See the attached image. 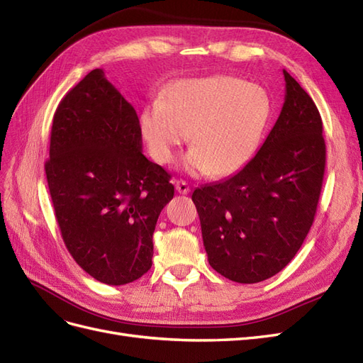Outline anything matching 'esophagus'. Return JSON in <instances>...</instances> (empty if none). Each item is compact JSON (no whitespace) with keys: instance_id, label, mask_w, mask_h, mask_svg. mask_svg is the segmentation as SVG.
<instances>
[{"instance_id":"obj_1","label":"esophagus","mask_w":363,"mask_h":363,"mask_svg":"<svg viewBox=\"0 0 363 363\" xmlns=\"http://www.w3.org/2000/svg\"><path fill=\"white\" fill-rule=\"evenodd\" d=\"M177 190L181 194H189L190 193V185L185 181H177Z\"/></svg>"}]
</instances>
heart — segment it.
<instances>
[{
	"mask_svg": "<svg viewBox=\"0 0 363 363\" xmlns=\"http://www.w3.org/2000/svg\"><path fill=\"white\" fill-rule=\"evenodd\" d=\"M270 102L265 91L230 75L184 79L164 101L143 108L140 128L152 158L170 164L189 140L182 167L225 178L242 169L258 149ZM192 135H189V131Z\"/></svg>",
	"mask_w": 363,
	"mask_h": 363,
	"instance_id": "1",
	"label": "heart"
}]
</instances>
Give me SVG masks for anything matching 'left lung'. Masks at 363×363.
<instances>
[{
  "mask_svg": "<svg viewBox=\"0 0 363 363\" xmlns=\"http://www.w3.org/2000/svg\"><path fill=\"white\" fill-rule=\"evenodd\" d=\"M282 111L264 145L233 177L196 189L208 262L238 284H256L291 262L313 223L325 169L317 105L284 71Z\"/></svg>",
  "mask_w": 363,
  "mask_h": 363,
  "instance_id": "8db88e82",
  "label": "left lung"
}]
</instances>
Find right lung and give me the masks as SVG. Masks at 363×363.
Masks as SVG:
<instances>
[{"instance_id":"obj_1","label":"right lung","mask_w":363,"mask_h":363,"mask_svg":"<svg viewBox=\"0 0 363 363\" xmlns=\"http://www.w3.org/2000/svg\"><path fill=\"white\" fill-rule=\"evenodd\" d=\"M45 173L66 249L86 273L107 285L147 273L152 235L174 186L142 154L138 116L102 69L58 104Z\"/></svg>"}]
</instances>
